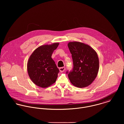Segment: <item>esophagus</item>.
Returning <instances> with one entry per match:
<instances>
[{
	"label": "esophagus",
	"instance_id": "34e87169",
	"mask_svg": "<svg viewBox=\"0 0 124 124\" xmlns=\"http://www.w3.org/2000/svg\"><path fill=\"white\" fill-rule=\"evenodd\" d=\"M65 68L64 67H61V68H59V70H60L61 72H63V71H64V70H65Z\"/></svg>",
	"mask_w": 124,
	"mask_h": 124
}]
</instances>
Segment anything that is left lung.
Here are the masks:
<instances>
[{
    "mask_svg": "<svg viewBox=\"0 0 124 124\" xmlns=\"http://www.w3.org/2000/svg\"><path fill=\"white\" fill-rule=\"evenodd\" d=\"M68 46L73 63L72 71L68 74L70 81L77 87H87L97 75L99 68L98 55L93 48L83 42L71 41Z\"/></svg>",
    "mask_w": 124,
    "mask_h": 124,
    "instance_id": "obj_1",
    "label": "left lung"
}]
</instances>
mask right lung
Masks as SVG:
<instances>
[{"label":"right lung","mask_w":124,"mask_h":124,"mask_svg":"<svg viewBox=\"0 0 124 124\" xmlns=\"http://www.w3.org/2000/svg\"><path fill=\"white\" fill-rule=\"evenodd\" d=\"M59 44L55 42L40 46L30 56L27 62L28 72L36 85L46 88L55 83L59 70L52 55Z\"/></svg>","instance_id":"1"}]
</instances>
